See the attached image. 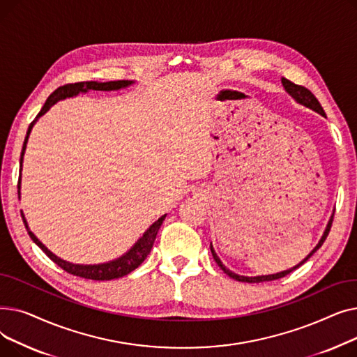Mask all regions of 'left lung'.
I'll list each match as a JSON object with an SVG mask.
<instances>
[{
	"instance_id": "1",
	"label": "left lung",
	"mask_w": 357,
	"mask_h": 357,
	"mask_svg": "<svg viewBox=\"0 0 357 357\" xmlns=\"http://www.w3.org/2000/svg\"><path fill=\"white\" fill-rule=\"evenodd\" d=\"M282 85H284V88H285V91L289 93V96L298 102V104H301V105H305V107H308V108H311V109H314L315 112H318V114H321V116H326V112H324V109H323V107H321V104L318 102V100L315 98V96L314 93L310 91V89H307L305 86H303V85H296V84H294V82H291L289 79H287V78H282ZM331 224H333V215H331V218H330V221H328V224H327V227H326V231H324V234H323V237L320 238V241H318V245L312 249V252L303 260V261H299V264L296 265V266H294V268H291V269H287V271H284V272H279V273H273V275H261V276H241V275H237V273H234V272H231L230 269H227L226 266L222 265V261L220 260V257L217 256V253L214 252V249H213V245L210 246L211 248V253H213V257H214V260L217 261V265L222 269V272L224 273H227L230 278H233L234 280H238V282H249V284H259V282H266V280H275V279H279V278H284V276H287V275H289L292 271H295L296 268H299L301 265H304L305 261L318 250L320 249L321 246H323V243L326 241V238H327V236H328V233H330V229H331Z\"/></svg>"
}]
</instances>
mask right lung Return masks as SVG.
<instances>
[{
    "mask_svg": "<svg viewBox=\"0 0 357 357\" xmlns=\"http://www.w3.org/2000/svg\"><path fill=\"white\" fill-rule=\"evenodd\" d=\"M133 84V81H109V82H97V81H86V82H77V84H66L63 86H59L56 91H53L49 98L46 100L43 108L40 109L39 114H37L36 120L29 126V130H27V136L24 139V143H23V150H22V158H20V167L23 165V156H24V150H26V144H27V140H29V135L30 131L33 128V124L37 121V119L42 117L45 112L49 111V108L56 104L61 100H65V98H70V97H75L78 96L79 92H88L91 89L93 91H117V89H121V88H126L128 85ZM18 190H20V179H18ZM18 194H20V191H18ZM22 217H23V221H24V226L29 231V236L31 237V240L36 243L37 246H39L50 260H53L56 265L61 266L63 271H66L70 275H75V276H79V278H85V279H92V280H109V279H117V278H123L126 275H128L130 272H133L136 268H139L143 260L147 257V255L150 253V250H152L153 248V243H155V238H156V234L162 226V222L166 217L162 215L158 221H155L152 226H150L144 234L137 240L136 245L131 248L126 255H123L121 257L116 259V260H111L108 261V264H100V265H75V264H70V261H66L61 257H58L56 255H53L43 243L37 238L29 229L27 226V221L24 218V214L22 213Z\"/></svg>",
    "mask_w": 357,
    "mask_h": 357,
    "instance_id": "add662e5",
    "label": "right lung"
}]
</instances>
